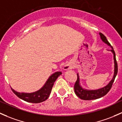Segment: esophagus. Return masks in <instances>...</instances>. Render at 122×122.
Returning a JSON list of instances; mask_svg holds the SVG:
<instances>
[{"instance_id": "obj_1", "label": "esophagus", "mask_w": 122, "mask_h": 122, "mask_svg": "<svg viewBox=\"0 0 122 122\" xmlns=\"http://www.w3.org/2000/svg\"><path fill=\"white\" fill-rule=\"evenodd\" d=\"M72 68H73V66L71 64H66L64 66V70H68Z\"/></svg>"}]
</instances>
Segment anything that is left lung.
I'll return each mask as SVG.
<instances>
[{
    "instance_id": "left-lung-1",
    "label": "left lung",
    "mask_w": 122,
    "mask_h": 122,
    "mask_svg": "<svg viewBox=\"0 0 122 122\" xmlns=\"http://www.w3.org/2000/svg\"><path fill=\"white\" fill-rule=\"evenodd\" d=\"M101 39L102 40V41L106 44L107 46H110L112 48L111 50H108L111 51L113 54V60H114V74L113 76L112 79L108 83L106 86H103V88H101L98 89H94V90H90V89H86L83 88L80 84V79H79V74H77V81L75 82V85H74V91H75V94L78 96L79 98L83 100H93L97 99L100 98L101 97H103L105 95L107 94V93L110 91V89L112 88L113 83L114 80H115V77L117 74V64L116 60V55L115 52L113 50V48L109 43L108 41L106 39V37L102 34L99 33Z\"/></svg>"
}]
</instances>
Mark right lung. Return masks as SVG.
Here are the masks:
<instances>
[{"label": "right lung", "instance_id": "add662e5", "mask_svg": "<svg viewBox=\"0 0 122 122\" xmlns=\"http://www.w3.org/2000/svg\"><path fill=\"white\" fill-rule=\"evenodd\" d=\"M62 74L61 71H57L52 74L48 78L43 86L37 91L31 93L19 92L11 88L13 93L21 99L30 103H40L45 101L49 97L54 82L60 75Z\"/></svg>", "mask_w": 122, "mask_h": 122}]
</instances>
